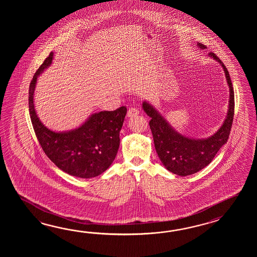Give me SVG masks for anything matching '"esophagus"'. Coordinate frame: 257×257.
<instances>
[{"mask_svg":"<svg viewBox=\"0 0 257 257\" xmlns=\"http://www.w3.org/2000/svg\"><path fill=\"white\" fill-rule=\"evenodd\" d=\"M139 113H140V111L137 109L136 107H131V108L127 110L126 115L128 117H131V116H135V115H139Z\"/></svg>","mask_w":257,"mask_h":257,"instance_id":"1","label":"esophagus"}]
</instances>
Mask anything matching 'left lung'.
I'll return each instance as SVG.
<instances>
[{"label": "left lung", "instance_id": "left-lung-1", "mask_svg": "<svg viewBox=\"0 0 257 257\" xmlns=\"http://www.w3.org/2000/svg\"><path fill=\"white\" fill-rule=\"evenodd\" d=\"M197 47L200 49L207 48L201 43H197ZM208 56L222 66L229 87V110L227 116L222 126L213 136L202 140L183 136L170 126L169 123L164 119L163 115L159 114L158 111L152 104L148 102H143L142 104V108L152 118L150 120V127L159 158L166 169L181 176L193 175L210 164L219 149L228 141L232 126L234 115V91L229 71L217 55L209 52Z\"/></svg>", "mask_w": 257, "mask_h": 257}]
</instances>
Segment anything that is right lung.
Returning a JSON list of instances; mask_svg holds the SVG:
<instances>
[{"label": "right lung", "mask_w": 257, "mask_h": 257, "mask_svg": "<svg viewBox=\"0 0 257 257\" xmlns=\"http://www.w3.org/2000/svg\"><path fill=\"white\" fill-rule=\"evenodd\" d=\"M53 60L49 53L29 85V114L34 131L44 153L60 170L69 175L92 178L103 174L115 160L119 147V131L126 114V106L115 111L94 113L73 131L54 132L44 126L34 107V92L38 76Z\"/></svg>", "instance_id": "1"}]
</instances>
